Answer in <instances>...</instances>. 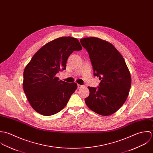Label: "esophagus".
<instances>
[{
  "instance_id": "34e87169",
  "label": "esophagus",
  "mask_w": 153,
  "mask_h": 153,
  "mask_svg": "<svg viewBox=\"0 0 153 153\" xmlns=\"http://www.w3.org/2000/svg\"><path fill=\"white\" fill-rule=\"evenodd\" d=\"M77 87H78V88H82L85 87V85H81L78 84L77 85Z\"/></svg>"
}]
</instances>
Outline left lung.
<instances>
[{
    "instance_id": "1",
    "label": "left lung",
    "mask_w": 153,
    "mask_h": 153,
    "mask_svg": "<svg viewBox=\"0 0 153 153\" xmlns=\"http://www.w3.org/2000/svg\"><path fill=\"white\" fill-rule=\"evenodd\" d=\"M88 51L94 76L100 80L97 88L88 87L90 94L86 105L103 116L116 112L126 100L131 86V77L124 59L110 42L96 37L80 39Z\"/></svg>"
}]
</instances>
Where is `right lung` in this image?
Wrapping results in <instances>:
<instances>
[{"label": "right lung", "instance_id": "1", "mask_svg": "<svg viewBox=\"0 0 153 153\" xmlns=\"http://www.w3.org/2000/svg\"><path fill=\"white\" fill-rule=\"evenodd\" d=\"M82 50L77 38L62 36L48 42L33 55L24 71L23 88L36 112L50 116L66 106L77 85L60 80L56 74L66 68L74 51Z\"/></svg>", "mask_w": 153, "mask_h": 153}]
</instances>
